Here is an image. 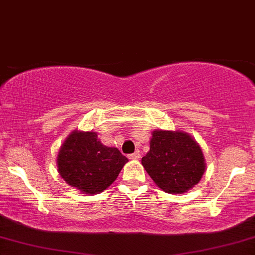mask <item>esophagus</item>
<instances>
[{
    "label": "esophagus",
    "mask_w": 255,
    "mask_h": 255,
    "mask_svg": "<svg viewBox=\"0 0 255 255\" xmlns=\"http://www.w3.org/2000/svg\"><path fill=\"white\" fill-rule=\"evenodd\" d=\"M128 158H130V159H139L140 158L139 151H136V152L131 153V155H128Z\"/></svg>",
    "instance_id": "34e87169"
}]
</instances>
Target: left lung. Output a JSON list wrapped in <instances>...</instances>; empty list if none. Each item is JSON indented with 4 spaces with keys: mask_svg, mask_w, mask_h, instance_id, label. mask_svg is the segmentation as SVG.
I'll return each instance as SVG.
<instances>
[{
    "mask_svg": "<svg viewBox=\"0 0 255 255\" xmlns=\"http://www.w3.org/2000/svg\"><path fill=\"white\" fill-rule=\"evenodd\" d=\"M142 164L153 182L170 194L189 190L206 171L199 143L183 131H153Z\"/></svg>",
    "mask_w": 255,
    "mask_h": 255,
    "instance_id": "left-lung-1",
    "label": "left lung"
}]
</instances>
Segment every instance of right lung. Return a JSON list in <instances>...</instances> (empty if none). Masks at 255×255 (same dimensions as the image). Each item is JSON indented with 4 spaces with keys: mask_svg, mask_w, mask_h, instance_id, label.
Here are the masks:
<instances>
[{
    "mask_svg": "<svg viewBox=\"0 0 255 255\" xmlns=\"http://www.w3.org/2000/svg\"><path fill=\"white\" fill-rule=\"evenodd\" d=\"M128 161L117 147L104 145L97 132L74 130L61 145L56 164L66 183L94 195L116 181Z\"/></svg>",
    "mask_w": 255,
    "mask_h": 255,
    "instance_id": "add662e5",
    "label": "right lung"
}]
</instances>
